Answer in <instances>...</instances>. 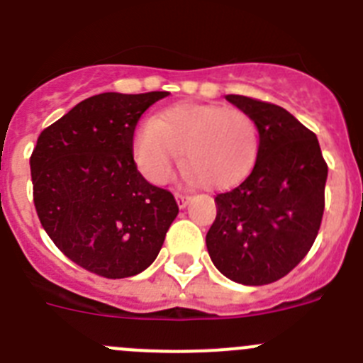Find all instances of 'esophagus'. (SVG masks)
<instances>
[{"label":"esophagus","instance_id":"obj_1","mask_svg":"<svg viewBox=\"0 0 363 363\" xmlns=\"http://www.w3.org/2000/svg\"><path fill=\"white\" fill-rule=\"evenodd\" d=\"M175 201H177V204H179V208H186V206H188V202H189V195H186V193H175Z\"/></svg>","mask_w":363,"mask_h":363}]
</instances>
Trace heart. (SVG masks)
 I'll return each mask as SVG.
<instances>
[{"instance_id":"1","label":"heart","mask_w":363,"mask_h":363,"mask_svg":"<svg viewBox=\"0 0 363 363\" xmlns=\"http://www.w3.org/2000/svg\"><path fill=\"white\" fill-rule=\"evenodd\" d=\"M259 147L258 125L247 113L218 104H181L159 120L141 123L134 157L152 182H164L184 157L191 174L209 188H223L245 177Z\"/></svg>"}]
</instances>
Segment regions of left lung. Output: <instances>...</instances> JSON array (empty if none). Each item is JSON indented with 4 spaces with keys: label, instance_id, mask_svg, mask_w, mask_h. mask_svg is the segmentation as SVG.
<instances>
[{
    "label": "left lung",
    "instance_id": "left-lung-1",
    "mask_svg": "<svg viewBox=\"0 0 363 363\" xmlns=\"http://www.w3.org/2000/svg\"><path fill=\"white\" fill-rule=\"evenodd\" d=\"M259 132L252 172L215 197L206 245L216 269L250 286L281 279L313 245L324 213L328 164L317 135L279 105L228 94Z\"/></svg>",
    "mask_w": 363,
    "mask_h": 363
}]
</instances>
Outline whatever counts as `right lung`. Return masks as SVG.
I'll return each instance as SVG.
<instances>
[{"label": "right lung", "instance_id": "right-lung-1", "mask_svg": "<svg viewBox=\"0 0 363 363\" xmlns=\"http://www.w3.org/2000/svg\"><path fill=\"white\" fill-rule=\"evenodd\" d=\"M168 94H94L44 128L30 157L44 231L71 262L107 279L150 267L179 213L174 195L138 172L132 148L141 114Z\"/></svg>", "mask_w": 363, "mask_h": 363}]
</instances>
